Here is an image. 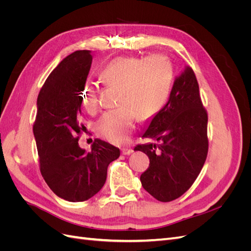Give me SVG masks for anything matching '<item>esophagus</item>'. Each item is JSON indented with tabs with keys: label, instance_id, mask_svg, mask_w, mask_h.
I'll return each instance as SVG.
<instances>
[{
	"label": "esophagus",
	"instance_id": "34e87169",
	"mask_svg": "<svg viewBox=\"0 0 251 251\" xmlns=\"http://www.w3.org/2000/svg\"><path fill=\"white\" fill-rule=\"evenodd\" d=\"M121 151H123L124 155H131L134 151L131 148H124L123 150H121Z\"/></svg>",
	"mask_w": 251,
	"mask_h": 251
}]
</instances>
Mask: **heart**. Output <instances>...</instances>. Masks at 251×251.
Masks as SVG:
<instances>
[{
    "label": "heart",
    "instance_id": "heart-1",
    "mask_svg": "<svg viewBox=\"0 0 251 251\" xmlns=\"http://www.w3.org/2000/svg\"><path fill=\"white\" fill-rule=\"evenodd\" d=\"M100 76L107 85L119 88V105L102 114L96 123V132L105 140L120 143L133 130L136 116L147 120L162 109L171 94L174 71L170 59L163 55L123 56L105 66ZM81 102L88 111L96 110L98 97L94 86L85 87Z\"/></svg>",
    "mask_w": 251,
    "mask_h": 251
}]
</instances>
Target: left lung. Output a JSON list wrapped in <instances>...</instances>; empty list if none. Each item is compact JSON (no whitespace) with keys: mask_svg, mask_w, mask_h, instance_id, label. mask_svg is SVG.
Here are the masks:
<instances>
[{"mask_svg":"<svg viewBox=\"0 0 251 251\" xmlns=\"http://www.w3.org/2000/svg\"><path fill=\"white\" fill-rule=\"evenodd\" d=\"M142 138L160 141L135 147L150 159L140 176L143 188L161 202L179 198L193 185L206 160L207 113L191 67L175 78L168 102L151 118Z\"/></svg>","mask_w":251,"mask_h":251,"instance_id":"8db88e82","label":"left lung"}]
</instances>
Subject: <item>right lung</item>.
Wrapping results in <instances>:
<instances>
[{
	"label": "right lung",
	"mask_w": 251,
	"mask_h": 251,
	"mask_svg": "<svg viewBox=\"0 0 251 251\" xmlns=\"http://www.w3.org/2000/svg\"><path fill=\"white\" fill-rule=\"evenodd\" d=\"M92 64L89 50L65 57L45 81L37 97L33 135L42 176L59 198L81 202L100 191L118 148L95 139L90 151L78 144L81 92Z\"/></svg>",
	"instance_id": "1"
}]
</instances>
